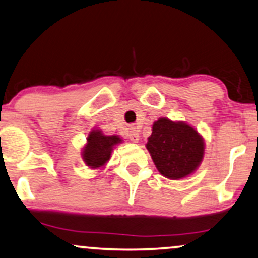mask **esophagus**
Masks as SVG:
<instances>
[{
  "label": "esophagus",
  "instance_id": "obj_1",
  "mask_svg": "<svg viewBox=\"0 0 258 258\" xmlns=\"http://www.w3.org/2000/svg\"><path fill=\"white\" fill-rule=\"evenodd\" d=\"M128 137H130V140L133 143H138L139 140V133L137 132V130L135 127H131V131L128 133Z\"/></svg>",
  "mask_w": 258,
  "mask_h": 258
}]
</instances>
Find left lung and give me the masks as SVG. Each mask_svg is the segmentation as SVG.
<instances>
[{
	"label": "left lung",
	"mask_w": 258,
	"mask_h": 258,
	"mask_svg": "<svg viewBox=\"0 0 258 258\" xmlns=\"http://www.w3.org/2000/svg\"><path fill=\"white\" fill-rule=\"evenodd\" d=\"M146 147L158 171L170 179H180L191 174L204 154L203 138L195 128L166 118L153 123Z\"/></svg>",
	"instance_id": "1"
}]
</instances>
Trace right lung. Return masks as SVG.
Wrapping results in <instances>:
<instances>
[{"label": "right lung", "mask_w": 258, "mask_h": 258, "mask_svg": "<svg viewBox=\"0 0 258 258\" xmlns=\"http://www.w3.org/2000/svg\"><path fill=\"white\" fill-rule=\"evenodd\" d=\"M121 142L116 136H105L100 131H93L87 137V145L84 147L82 158L86 165L98 169L111 158L112 147Z\"/></svg>", "instance_id": "right-lung-1"}]
</instances>
